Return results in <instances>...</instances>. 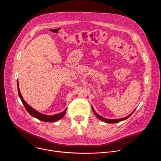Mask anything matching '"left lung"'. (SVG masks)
Masks as SVG:
<instances>
[{
    "instance_id": "left-lung-1",
    "label": "left lung",
    "mask_w": 161,
    "mask_h": 161,
    "mask_svg": "<svg viewBox=\"0 0 161 161\" xmlns=\"http://www.w3.org/2000/svg\"><path fill=\"white\" fill-rule=\"evenodd\" d=\"M92 111H93V113H94L95 116H96V117H97L99 120H102V121H103V122H104L110 123V124H114V123L119 122H120V121L128 119V118H129V117L133 113V112L135 111H134L131 114H130V115H128L127 116H125V117H124V118H122V119H113V120H112V119H105V118H103V117H102L101 116H100L99 114H98L97 113H96V112L94 111V108H92Z\"/></svg>"
}]
</instances>
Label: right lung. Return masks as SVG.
<instances>
[{"label": "right lung", "instance_id": "add662e5", "mask_svg": "<svg viewBox=\"0 0 161 161\" xmlns=\"http://www.w3.org/2000/svg\"><path fill=\"white\" fill-rule=\"evenodd\" d=\"M17 90H18V94H19V97L21 100V101H22L25 108L26 109V110L28 111V113L32 116H34L35 118H36V119L41 120V121H43V122H56L60 119H61L64 116V115L66 113V111L67 110V108L65 109V110H64L63 112L62 113H58L57 114H55V115H52V116H49V115H45V114H41L40 113H38L37 111H36V110H34L33 108H31V107L27 104L25 101L24 100L23 98L22 97V96H21V94H20V90H19V84H18V82H17Z\"/></svg>", "mask_w": 161, "mask_h": 161}]
</instances>
